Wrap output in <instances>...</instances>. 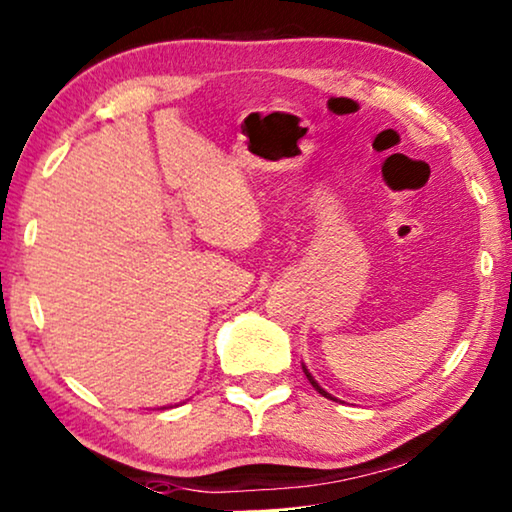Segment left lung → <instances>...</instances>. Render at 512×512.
<instances>
[{
    "label": "left lung",
    "instance_id": "8db88e82",
    "mask_svg": "<svg viewBox=\"0 0 512 512\" xmlns=\"http://www.w3.org/2000/svg\"><path fill=\"white\" fill-rule=\"evenodd\" d=\"M301 369H304V373H306V378H308V383H311V385L315 387V392H320V394H322V397H327V399H334V401H338L336 397H331V394H329L327 390H322V387H320V383H318V380H315V378L311 376V371H308V369H306V364H301Z\"/></svg>",
    "mask_w": 512,
    "mask_h": 512
}]
</instances>
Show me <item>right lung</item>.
Listing matches in <instances>:
<instances>
[{
	"instance_id": "obj_1",
	"label": "right lung",
	"mask_w": 512,
	"mask_h": 512,
	"mask_svg": "<svg viewBox=\"0 0 512 512\" xmlns=\"http://www.w3.org/2000/svg\"><path fill=\"white\" fill-rule=\"evenodd\" d=\"M164 408H167V406H164Z\"/></svg>"
}]
</instances>
